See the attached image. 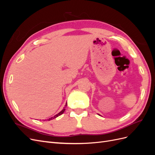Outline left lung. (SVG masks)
<instances>
[{"label": "left lung", "mask_w": 155, "mask_h": 155, "mask_svg": "<svg viewBox=\"0 0 155 155\" xmlns=\"http://www.w3.org/2000/svg\"><path fill=\"white\" fill-rule=\"evenodd\" d=\"M98 115H100V114H98Z\"/></svg>", "instance_id": "1"}]
</instances>
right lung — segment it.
I'll use <instances>...</instances> for the list:
<instances>
[{
    "mask_svg": "<svg viewBox=\"0 0 155 155\" xmlns=\"http://www.w3.org/2000/svg\"><path fill=\"white\" fill-rule=\"evenodd\" d=\"M67 104H66V105H65V107L63 108V109L61 111V112H59L58 114H57L56 115H55L54 116H53V117H51V118H50L49 119H48L47 120H48V121H50V120H53V119H54V118H57V117H58L59 116H60V115H61L63 112H64V110H65V108H66V107H67Z\"/></svg>",
    "mask_w": 155,
    "mask_h": 155,
    "instance_id": "add662e5",
    "label": "right lung"
}]
</instances>
